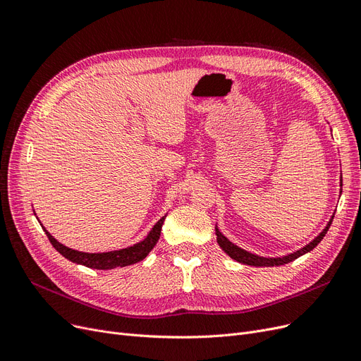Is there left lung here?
I'll return each instance as SVG.
<instances>
[{
    "label": "left lung",
    "mask_w": 361,
    "mask_h": 361,
    "mask_svg": "<svg viewBox=\"0 0 361 361\" xmlns=\"http://www.w3.org/2000/svg\"><path fill=\"white\" fill-rule=\"evenodd\" d=\"M331 222H333V217H331V220L329 222V225L325 226V229L321 232V234H319L315 240L310 241V243L307 244V246H305L303 249H300V250H297V252H294V253L288 255V257H282V258H264V257H258V255H253V253H249V252H246V250H243V249H240L238 246H235V244H232L217 228H216V235H217L219 246L222 247L232 259H235V261H238V262H241V264L253 265V267H274V265L288 264V262H290V261H294V259L300 258L301 255H305V253L310 252L312 249H315V247L318 246V244H319V241L325 237V234H327V231H329Z\"/></svg>",
    "instance_id": "left-lung-1"
}]
</instances>
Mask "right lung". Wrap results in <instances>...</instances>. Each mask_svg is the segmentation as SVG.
Returning <instances> with one entry per match:
<instances>
[{
    "label": "right lung",
    "instance_id": "add662e5",
    "mask_svg": "<svg viewBox=\"0 0 361 361\" xmlns=\"http://www.w3.org/2000/svg\"><path fill=\"white\" fill-rule=\"evenodd\" d=\"M165 217L166 216H164L159 220V222L154 225V228L149 231L147 238H144L141 243H136V244H133V246L121 249V250L104 252V253H85V252H78L71 247H66L64 244L58 243L44 228H43V231L46 232V235H48L52 246L68 261L85 265V267H88V269L111 270V269H117V267H126V265H132V264L142 261L151 252V249L156 246V243L160 237V231H161V225H164Z\"/></svg>",
    "mask_w": 361,
    "mask_h": 361
}]
</instances>
